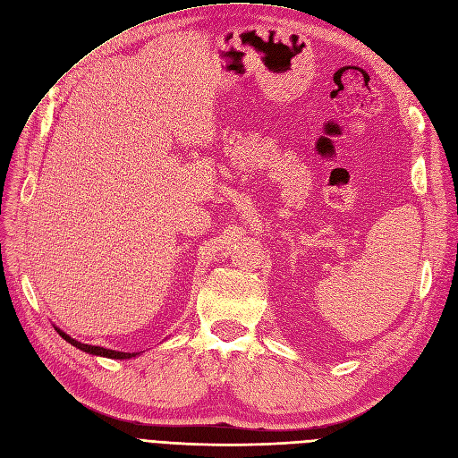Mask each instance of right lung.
Returning <instances> with one entry per match:
<instances>
[{"label": "right lung", "mask_w": 458, "mask_h": 458, "mask_svg": "<svg viewBox=\"0 0 458 458\" xmlns=\"http://www.w3.org/2000/svg\"><path fill=\"white\" fill-rule=\"evenodd\" d=\"M58 330V334L64 337V340L67 344H72L73 347L89 352V354H94V357H106V359H116V360H126V359H133L138 357V354L141 352H123V351H113V349H106V347H98V345H89V344H81L77 340H73V337L70 334H65L64 330H60L58 327H55Z\"/></svg>", "instance_id": "obj_1"}]
</instances>
